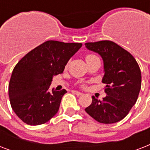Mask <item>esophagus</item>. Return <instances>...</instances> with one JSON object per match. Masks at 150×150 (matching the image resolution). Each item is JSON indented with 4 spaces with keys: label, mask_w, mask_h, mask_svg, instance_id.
<instances>
[{
    "label": "esophagus",
    "mask_w": 150,
    "mask_h": 150,
    "mask_svg": "<svg viewBox=\"0 0 150 150\" xmlns=\"http://www.w3.org/2000/svg\"><path fill=\"white\" fill-rule=\"evenodd\" d=\"M72 93L74 94H75V95H77V96H81V95H82V93H80V92H78V91H75V90H73Z\"/></svg>",
    "instance_id": "obj_1"
}]
</instances>
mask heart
Instances as JSON below:
<instances>
[{
  "label": "heart",
  "mask_w": 150,
  "mask_h": 150,
  "mask_svg": "<svg viewBox=\"0 0 150 150\" xmlns=\"http://www.w3.org/2000/svg\"><path fill=\"white\" fill-rule=\"evenodd\" d=\"M96 55H94V54H87L86 56V61H90V60H92L93 58H94V57H96Z\"/></svg>",
  "instance_id": "1"
}]
</instances>
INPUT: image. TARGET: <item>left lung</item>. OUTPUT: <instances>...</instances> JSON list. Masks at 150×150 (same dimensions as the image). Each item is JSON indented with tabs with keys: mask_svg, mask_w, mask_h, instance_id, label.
Returning <instances> with one entry per match:
<instances>
[{
	"mask_svg": "<svg viewBox=\"0 0 150 150\" xmlns=\"http://www.w3.org/2000/svg\"><path fill=\"white\" fill-rule=\"evenodd\" d=\"M89 50L102 57L104 65L103 83L107 96L103 100L95 98L85 110L96 121L113 124L121 121L137 101L141 89L142 75L135 57L110 40L86 43Z\"/></svg>",
	"mask_w": 150,
	"mask_h": 150,
	"instance_id": "left-lung-1",
	"label": "left lung"
}]
</instances>
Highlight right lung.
<instances>
[{
  "mask_svg": "<svg viewBox=\"0 0 150 150\" xmlns=\"http://www.w3.org/2000/svg\"><path fill=\"white\" fill-rule=\"evenodd\" d=\"M81 43L48 40L25 54L13 69L8 86L11 108L24 123L40 125L57 113L65 89L50 88L53 76L63 72Z\"/></svg>",
  "mask_w": 150,
  "mask_h": 150,
  "instance_id": "1",
  "label": "right lung"
}]
</instances>
